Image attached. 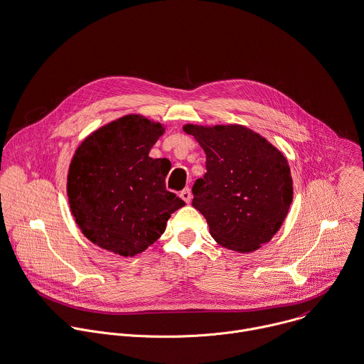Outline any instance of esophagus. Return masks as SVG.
I'll list each match as a JSON object with an SVG mask.
<instances>
[{
  "instance_id": "1",
  "label": "esophagus",
  "mask_w": 364,
  "mask_h": 364,
  "mask_svg": "<svg viewBox=\"0 0 364 364\" xmlns=\"http://www.w3.org/2000/svg\"><path fill=\"white\" fill-rule=\"evenodd\" d=\"M180 197H181V200L183 201H186L187 204L191 201V191H190V188H184L181 193H180Z\"/></svg>"
}]
</instances>
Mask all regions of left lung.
I'll return each mask as SVG.
<instances>
[{
	"instance_id": "obj_1",
	"label": "left lung",
	"mask_w": 364,
	"mask_h": 364,
	"mask_svg": "<svg viewBox=\"0 0 364 364\" xmlns=\"http://www.w3.org/2000/svg\"><path fill=\"white\" fill-rule=\"evenodd\" d=\"M205 153L207 173L193 186V207L224 248L252 252L285 221L294 181L287 157L242 124H184Z\"/></svg>"
}]
</instances>
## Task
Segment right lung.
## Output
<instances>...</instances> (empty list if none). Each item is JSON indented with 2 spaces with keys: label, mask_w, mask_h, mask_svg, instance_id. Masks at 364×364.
<instances>
[{
  "label": "right lung",
  "mask_w": 364,
  "mask_h": 364,
  "mask_svg": "<svg viewBox=\"0 0 364 364\" xmlns=\"http://www.w3.org/2000/svg\"><path fill=\"white\" fill-rule=\"evenodd\" d=\"M164 132V124L132 113L96 129L75 150L66 194L92 244L124 258L141 254L186 205L166 190L170 161L149 156Z\"/></svg>",
  "instance_id": "obj_1"
}]
</instances>
